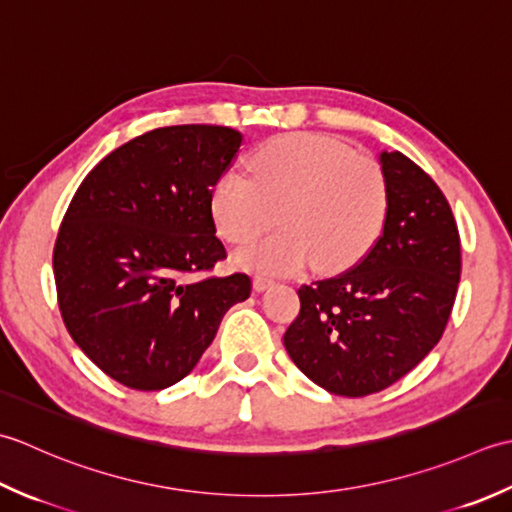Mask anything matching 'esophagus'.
Returning a JSON list of instances; mask_svg holds the SVG:
<instances>
[{
    "mask_svg": "<svg viewBox=\"0 0 512 512\" xmlns=\"http://www.w3.org/2000/svg\"><path fill=\"white\" fill-rule=\"evenodd\" d=\"M271 285H274V280L267 278V276H256V278H254V289H256V291H265V289H269Z\"/></svg>",
    "mask_w": 512,
    "mask_h": 512,
    "instance_id": "34e87169",
    "label": "esophagus"
}]
</instances>
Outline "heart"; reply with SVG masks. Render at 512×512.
<instances>
[{
  "instance_id": "1",
  "label": "heart",
  "mask_w": 512,
  "mask_h": 512,
  "mask_svg": "<svg viewBox=\"0 0 512 512\" xmlns=\"http://www.w3.org/2000/svg\"><path fill=\"white\" fill-rule=\"evenodd\" d=\"M212 187V216L229 243H247L274 221L283 227L247 245L238 263L260 274H294L314 260L340 269L369 252L387 221L389 187L369 156L316 132H289L260 143Z\"/></svg>"
}]
</instances>
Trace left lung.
Here are the masks:
<instances>
[{
	"label": "left lung",
	"mask_w": 512,
	"mask_h": 512,
	"mask_svg": "<svg viewBox=\"0 0 512 512\" xmlns=\"http://www.w3.org/2000/svg\"><path fill=\"white\" fill-rule=\"evenodd\" d=\"M389 187L382 236L344 274L298 289L300 314L285 349L333 395L378 393L415 369L440 342L462 271L451 205L402 152L382 150Z\"/></svg>",
	"instance_id": "8db88e82"
}]
</instances>
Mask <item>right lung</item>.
I'll list each match as a JSON object with an SVG mask.
<instances>
[{"label":"right lung","mask_w":512,"mask_h":512,"mask_svg":"<svg viewBox=\"0 0 512 512\" xmlns=\"http://www.w3.org/2000/svg\"><path fill=\"white\" fill-rule=\"evenodd\" d=\"M243 134L170 125L110 152L72 196L52 254L61 318L77 347L125 387L161 391L210 347L247 274L187 280L225 258L212 187Z\"/></svg>","instance_id":"add662e5"}]
</instances>
